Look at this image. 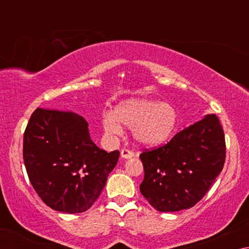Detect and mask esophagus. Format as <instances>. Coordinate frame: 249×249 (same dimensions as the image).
<instances>
[{
	"instance_id": "1",
	"label": "esophagus",
	"mask_w": 249,
	"mask_h": 249,
	"mask_svg": "<svg viewBox=\"0 0 249 249\" xmlns=\"http://www.w3.org/2000/svg\"><path fill=\"white\" fill-rule=\"evenodd\" d=\"M121 157L123 159H129L134 157V153L128 149H122L121 151Z\"/></svg>"
}]
</instances>
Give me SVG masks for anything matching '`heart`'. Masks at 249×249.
I'll list each match as a JSON object with an SVG mask.
<instances>
[{
	"instance_id": "1",
	"label": "heart",
	"mask_w": 249,
	"mask_h": 249,
	"mask_svg": "<svg viewBox=\"0 0 249 249\" xmlns=\"http://www.w3.org/2000/svg\"><path fill=\"white\" fill-rule=\"evenodd\" d=\"M123 125L132 127L135 142L153 148L165 144L178 129L179 117L169 104L149 99H129L121 102L114 112L103 116V128L108 137L123 133Z\"/></svg>"
}]
</instances>
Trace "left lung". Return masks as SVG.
<instances>
[{
    "mask_svg": "<svg viewBox=\"0 0 249 249\" xmlns=\"http://www.w3.org/2000/svg\"><path fill=\"white\" fill-rule=\"evenodd\" d=\"M142 195L160 212L196 205L220 175L225 161L224 132L215 114L180 130L167 145L141 156Z\"/></svg>",
    "mask_w": 249,
    "mask_h": 249,
    "instance_id": "8db88e82",
    "label": "left lung"
}]
</instances>
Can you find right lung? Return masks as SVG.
<instances>
[{
	"label": "right lung",
	"instance_id": "obj_1",
	"mask_svg": "<svg viewBox=\"0 0 249 249\" xmlns=\"http://www.w3.org/2000/svg\"><path fill=\"white\" fill-rule=\"evenodd\" d=\"M23 157L40 199L73 214L86 212L100 196L120 153L100 149L82 116L37 108L25 129Z\"/></svg>",
	"mask_w": 249,
	"mask_h": 249
}]
</instances>
